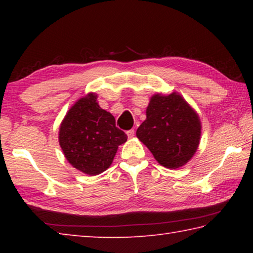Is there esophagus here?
Masks as SVG:
<instances>
[{
    "mask_svg": "<svg viewBox=\"0 0 253 253\" xmlns=\"http://www.w3.org/2000/svg\"><path fill=\"white\" fill-rule=\"evenodd\" d=\"M126 134L128 136V138H132V137H134V135H135V131H134V129H130V130H128Z\"/></svg>",
    "mask_w": 253,
    "mask_h": 253,
    "instance_id": "obj_1",
    "label": "esophagus"
}]
</instances>
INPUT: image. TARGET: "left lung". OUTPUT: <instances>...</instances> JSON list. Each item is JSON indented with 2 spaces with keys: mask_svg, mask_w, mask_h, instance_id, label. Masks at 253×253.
<instances>
[{
  "mask_svg": "<svg viewBox=\"0 0 253 253\" xmlns=\"http://www.w3.org/2000/svg\"><path fill=\"white\" fill-rule=\"evenodd\" d=\"M201 129L198 113L178 92L173 91L151 97L146 119L136 136L162 166L175 169L194 156L200 145Z\"/></svg>",
  "mask_w": 253,
  "mask_h": 253,
  "instance_id": "8db88e82",
  "label": "left lung"
}]
</instances>
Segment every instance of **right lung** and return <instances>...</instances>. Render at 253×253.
<instances>
[{
    "label": "right lung",
    "instance_id": "right-lung-1",
    "mask_svg": "<svg viewBox=\"0 0 253 253\" xmlns=\"http://www.w3.org/2000/svg\"><path fill=\"white\" fill-rule=\"evenodd\" d=\"M95 92L77 100L59 127V144L66 160L87 175H98L109 168L127 135L115 125V117L102 109Z\"/></svg>",
    "mask_w": 253,
    "mask_h": 253
}]
</instances>
